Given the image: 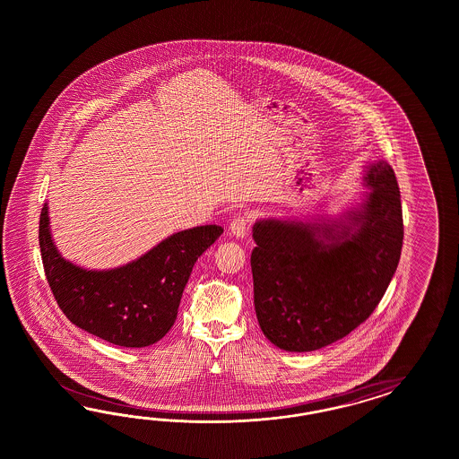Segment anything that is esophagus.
<instances>
[{
	"label": "esophagus",
	"instance_id": "1",
	"mask_svg": "<svg viewBox=\"0 0 459 459\" xmlns=\"http://www.w3.org/2000/svg\"><path fill=\"white\" fill-rule=\"evenodd\" d=\"M247 229H249V219H247V217H244V215H238V217H236V219L232 221V223H230V227H229L230 236L234 237L246 236Z\"/></svg>",
	"mask_w": 459,
	"mask_h": 459
}]
</instances>
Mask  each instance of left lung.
<instances>
[{
  "label": "left lung",
  "instance_id": "8db88e82",
  "mask_svg": "<svg viewBox=\"0 0 459 459\" xmlns=\"http://www.w3.org/2000/svg\"><path fill=\"white\" fill-rule=\"evenodd\" d=\"M359 209L330 223H254V306L265 338L313 351L351 333L389 288L403 249L401 192L387 161L367 168Z\"/></svg>",
  "mask_w": 459,
  "mask_h": 459
}]
</instances>
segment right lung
<instances>
[{
    "label": "right lung",
    "instance_id": "right-lung-1",
    "mask_svg": "<svg viewBox=\"0 0 459 459\" xmlns=\"http://www.w3.org/2000/svg\"><path fill=\"white\" fill-rule=\"evenodd\" d=\"M48 223L45 204L39 240L56 305L83 332L126 348L150 347L169 332L196 259L223 234L219 225L194 227L123 267L87 271L58 254Z\"/></svg>",
    "mask_w": 459,
    "mask_h": 459
}]
</instances>
